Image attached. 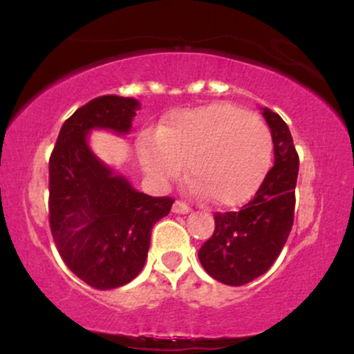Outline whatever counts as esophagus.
<instances>
[{
    "mask_svg": "<svg viewBox=\"0 0 354 354\" xmlns=\"http://www.w3.org/2000/svg\"><path fill=\"white\" fill-rule=\"evenodd\" d=\"M191 211V208L188 205H186L185 201H174V205H173V213H176V214H186V213H189Z\"/></svg>",
    "mask_w": 354,
    "mask_h": 354,
    "instance_id": "1",
    "label": "esophagus"
}]
</instances>
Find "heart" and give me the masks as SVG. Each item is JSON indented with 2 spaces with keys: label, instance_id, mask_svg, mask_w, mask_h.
Instances as JSON below:
<instances>
[{
  "label": "heart",
  "instance_id": "heart-1",
  "mask_svg": "<svg viewBox=\"0 0 354 354\" xmlns=\"http://www.w3.org/2000/svg\"><path fill=\"white\" fill-rule=\"evenodd\" d=\"M145 171L160 185L188 173L218 206H236L254 193L270 168V128L245 109L214 103L174 111L156 138L140 148Z\"/></svg>",
  "mask_w": 354,
  "mask_h": 354
}]
</instances>
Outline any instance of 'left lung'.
<instances>
[{
  "label": "left lung",
  "mask_w": 354,
  "mask_h": 354,
  "mask_svg": "<svg viewBox=\"0 0 354 354\" xmlns=\"http://www.w3.org/2000/svg\"><path fill=\"white\" fill-rule=\"evenodd\" d=\"M263 116L273 136L274 166L241 209L214 213V233L198 251L206 273L230 286L265 274L281 253L295 221L298 153L281 116L268 108Z\"/></svg>",
  "instance_id": "obj_1"
}]
</instances>
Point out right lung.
Wrapping results in <instances>:
<instances>
[{
    "instance_id": "right-lung-1",
    "label": "right lung",
    "mask_w": 354,
    "mask_h": 354,
    "mask_svg": "<svg viewBox=\"0 0 354 354\" xmlns=\"http://www.w3.org/2000/svg\"><path fill=\"white\" fill-rule=\"evenodd\" d=\"M140 103L100 96L61 126L50 156V228L61 259L96 290H113L143 270L158 219L174 200L148 196L104 166L89 149V129L128 133Z\"/></svg>"
}]
</instances>
